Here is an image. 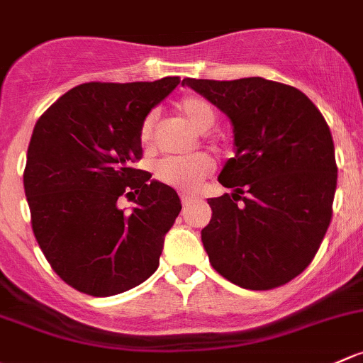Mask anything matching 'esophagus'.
Returning <instances> with one entry per match:
<instances>
[{"instance_id":"obj_1","label":"esophagus","mask_w":363,"mask_h":363,"mask_svg":"<svg viewBox=\"0 0 363 363\" xmlns=\"http://www.w3.org/2000/svg\"><path fill=\"white\" fill-rule=\"evenodd\" d=\"M193 201H196V198L189 196V194H181V203H182V207H188V205H191Z\"/></svg>"}]
</instances>
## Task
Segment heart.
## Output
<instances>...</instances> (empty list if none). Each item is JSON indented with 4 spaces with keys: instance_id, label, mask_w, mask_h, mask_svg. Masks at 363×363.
I'll return each mask as SVG.
<instances>
[{
    "instance_id": "heart-1",
    "label": "heart",
    "mask_w": 363,
    "mask_h": 363,
    "mask_svg": "<svg viewBox=\"0 0 363 363\" xmlns=\"http://www.w3.org/2000/svg\"><path fill=\"white\" fill-rule=\"evenodd\" d=\"M177 113L188 121L198 132L211 130L216 123L217 113L207 99L198 95H188L175 104ZM156 116L147 114L146 120L140 125V140L150 144L155 132ZM155 177L163 184L179 191H194L208 174L213 170V162L208 155H193V156H165L155 163Z\"/></svg>"
}]
</instances>
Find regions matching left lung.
Here are the masks:
<instances>
[{
	"mask_svg": "<svg viewBox=\"0 0 363 363\" xmlns=\"http://www.w3.org/2000/svg\"><path fill=\"white\" fill-rule=\"evenodd\" d=\"M226 114L235 158L219 174L231 194L208 198L201 242L212 268L250 291L280 287L310 266L333 217L334 143L301 90L264 78H184ZM242 201V204L238 201Z\"/></svg>",
	"mask_w": 363,
	"mask_h": 363,
	"instance_id": "obj_1",
	"label": "left lung"
}]
</instances>
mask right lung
<instances>
[{
    "label": "right lung",
    "mask_w": 363,
    "mask_h": 363,
    "mask_svg": "<svg viewBox=\"0 0 363 363\" xmlns=\"http://www.w3.org/2000/svg\"><path fill=\"white\" fill-rule=\"evenodd\" d=\"M179 83H83L34 125L24 170L30 224L53 272L76 291L114 296L158 268L181 200L133 163L143 158L140 125ZM120 196L134 198L132 213L117 207Z\"/></svg>",
    "instance_id": "add662e5"
}]
</instances>
